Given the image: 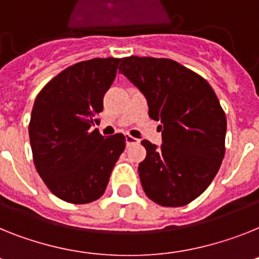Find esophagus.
<instances>
[{
  "mask_svg": "<svg viewBox=\"0 0 259 259\" xmlns=\"http://www.w3.org/2000/svg\"><path fill=\"white\" fill-rule=\"evenodd\" d=\"M125 142H126V146H132V145H136V143H138L140 141L137 140V138H134V137L130 136V134H126Z\"/></svg>",
  "mask_w": 259,
  "mask_h": 259,
  "instance_id": "34e87169",
  "label": "esophagus"
}]
</instances>
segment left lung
<instances>
[{
    "label": "left lung",
    "instance_id": "left-lung-1",
    "mask_svg": "<svg viewBox=\"0 0 259 259\" xmlns=\"http://www.w3.org/2000/svg\"><path fill=\"white\" fill-rule=\"evenodd\" d=\"M119 72L145 95L162 125V145L142 141L143 191L162 207H182L212 183L225 154L227 117L208 81L175 60L123 58Z\"/></svg>",
    "mask_w": 259,
    "mask_h": 259
}]
</instances>
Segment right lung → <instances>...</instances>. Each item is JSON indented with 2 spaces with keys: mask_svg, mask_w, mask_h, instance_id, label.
<instances>
[{
  "mask_svg": "<svg viewBox=\"0 0 259 259\" xmlns=\"http://www.w3.org/2000/svg\"><path fill=\"white\" fill-rule=\"evenodd\" d=\"M119 62L96 58L76 63L47 82L32 106L34 164L49 190L67 203H92L103 196L125 150L123 134L105 138L91 130L100 122L97 114Z\"/></svg>",
  "mask_w": 259,
  "mask_h": 259,
  "instance_id": "obj_1",
  "label": "right lung"
}]
</instances>
